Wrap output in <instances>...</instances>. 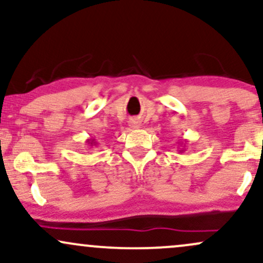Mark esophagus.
<instances>
[{
	"label": "esophagus",
	"mask_w": 263,
	"mask_h": 263,
	"mask_svg": "<svg viewBox=\"0 0 263 263\" xmlns=\"http://www.w3.org/2000/svg\"><path fill=\"white\" fill-rule=\"evenodd\" d=\"M132 125H134V127H137V122H134V123H132Z\"/></svg>",
	"instance_id": "esophagus-1"
}]
</instances>
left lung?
<instances>
[{"label": "left lung", "mask_w": 263, "mask_h": 263, "mask_svg": "<svg viewBox=\"0 0 263 263\" xmlns=\"http://www.w3.org/2000/svg\"><path fill=\"white\" fill-rule=\"evenodd\" d=\"M183 151H184V149H180V151H179V152H183Z\"/></svg>", "instance_id": "obj_1"}]
</instances>
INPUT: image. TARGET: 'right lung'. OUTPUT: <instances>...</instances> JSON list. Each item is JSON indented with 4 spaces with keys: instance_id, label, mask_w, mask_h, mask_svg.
<instances>
[{
    "instance_id": "add662e5",
    "label": "right lung",
    "mask_w": 263,
    "mask_h": 263,
    "mask_svg": "<svg viewBox=\"0 0 263 263\" xmlns=\"http://www.w3.org/2000/svg\"><path fill=\"white\" fill-rule=\"evenodd\" d=\"M86 143L89 144V146H98V142H96L93 138H89V140H86Z\"/></svg>"
}]
</instances>
